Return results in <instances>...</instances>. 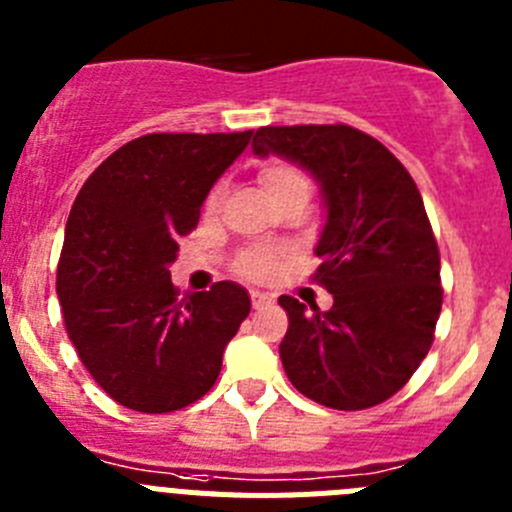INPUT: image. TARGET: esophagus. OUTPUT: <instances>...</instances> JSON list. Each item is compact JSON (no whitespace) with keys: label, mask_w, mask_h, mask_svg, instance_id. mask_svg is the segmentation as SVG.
<instances>
[{"label":"esophagus","mask_w":512,"mask_h":512,"mask_svg":"<svg viewBox=\"0 0 512 512\" xmlns=\"http://www.w3.org/2000/svg\"><path fill=\"white\" fill-rule=\"evenodd\" d=\"M270 303H273V296H267V293H260V290H252V308L270 306Z\"/></svg>","instance_id":"esophagus-1"}]
</instances>
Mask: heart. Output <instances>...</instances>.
I'll return each mask as SVG.
<instances>
[{
	"label": "heart",
	"instance_id": "1",
	"mask_svg": "<svg viewBox=\"0 0 512 512\" xmlns=\"http://www.w3.org/2000/svg\"><path fill=\"white\" fill-rule=\"evenodd\" d=\"M260 183L265 188L267 199L280 204L285 199H308L311 193V178L298 165L285 160H270L260 168ZM224 199V183H216L206 199V211H216ZM234 270L242 278L267 280L275 270V255L267 250H245L234 260Z\"/></svg>",
	"mask_w": 512,
	"mask_h": 512
}]
</instances>
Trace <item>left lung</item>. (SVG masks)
I'll return each mask as SVG.
<instances>
[{
    "label": "left lung",
    "instance_id": "1",
    "mask_svg": "<svg viewBox=\"0 0 512 512\" xmlns=\"http://www.w3.org/2000/svg\"><path fill=\"white\" fill-rule=\"evenodd\" d=\"M252 153L280 155L321 186L326 224L316 280L329 311L280 296L288 331L280 359L293 388L362 411L398 393L434 342L441 262L423 199L388 147L347 124L260 127Z\"/></svg>",
    "mask_w": 512,
    "mask_h": 512
}]
</instances>
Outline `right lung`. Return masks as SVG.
<instances>
[{
    "instance_id": "add662e5",
    "label": "right lung",
    "mask_w": 512,
    "mask_h": 512,
    "mask_svg": "<svg viewBox=\"0 0 512 512\" xmlns=\"http://www.w3.org/2000/svg\"><path fill=\"white\" fill-rule=\"evenodd\" d=\"M252 132H158L109 155L78 191L58 262L68 336L99 388L124 408L170 413L196 403L250 313L232 280L178 301V239Z\"/></svg>"
}]
</instances>
